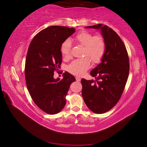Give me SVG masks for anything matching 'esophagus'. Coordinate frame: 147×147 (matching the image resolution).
<instances>
[{
	"instance_id": "obj_1",
	"label": "esophagus",
	"mask_w": 147,
	"mask_h": 147,
	"mask_svg": "<svg viewBox=\"0 0 147 147\" xmlns=\"http://www.w3.org/2000/svg\"><path fill=\"white\" fill-rule=\"evenodd\" d=\"M76 81H80L81 78L80 77H76Z\"/></svg>"
}]
</instances>
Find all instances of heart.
Masks as SVG:
<instances>
[{
	"mask_svg": "<svg viewBox=\"0 0 147 147\" xmlns=\"http://www.w3.org/2000/svg\"><path fill=\"white\" fill-rule=\"evenodd\" d=\"M75 40L84 47L82 56H86L73 61L68 66V71L76 76H81L89 69L91 61L93 63L100 62L106 51L104 39L100 36H94L87 31H81L75 36ZM71 42L67 39L61 46V53L64 58H69L71 56Z\"/></svg>",
	"mask_w": 147,
	"mask_h": 147,
	"instance_id": "obj_1",
	"label": "heart"
}]
</instances>
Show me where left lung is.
Masks as SVG:
<instances>
[{"mask_svg":"<svg viewBox=\"0 0 147 147\" xmlns=\"http://www.w3.org/2000/svg\"><path fill=\"white\" fill-rule=\"evenodd\" d=\"M86 28L100 29L106 44L101 62L91 71L96 80L82 79V96L91 111L101 114L110 110L120 100L127 83L129 64L127 49L117 33L106 25Z\"/></svg>","mask_w":147,"mask_h":147,"instance_id":"1","label":"left lung"}]
</instances>
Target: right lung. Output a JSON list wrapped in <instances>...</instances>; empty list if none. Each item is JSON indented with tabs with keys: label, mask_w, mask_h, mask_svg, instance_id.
<instances>
[{
	"label": "right lung",
	"mask_w": 147,
	"mask_h": 147,
	"mask_svg": "<svg viewBox=\"0 0 147 147\" xmlns=\"http://www.w3.org/2000/svg\"><path fill=\"white\" fill-rule=\"evenodd\" d=\"M75 29L52 26L34 37L27 51L25 78L27 90L35 104L47 114L60 112L66 105L70 84L76 81L67 72L63 79H54V71L62 63L61 46Z\"/></svg>",
	"instance_id": "add662e5"
}]
</instances>
